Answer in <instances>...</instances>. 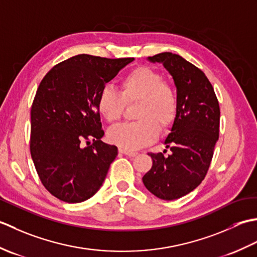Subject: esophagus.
I'll list each match as a JSON object with an SVG mask.
<instances>
[{
  "instance_id": "obj_1",
  "label": "esophagus",
  "mask_w": 257,
  "mask_h": 257,
  "mask_svg": "<svg viewBox=\"0 0 257 257\" xmlns=\"http://www.w3.org/2000/svg\"><path fill=\"white\" fill-rule=\"evenodd\" d=\"M119 151L121 152V154H123L125 156H129V157H136V156L138 155L137 152H134V151H130V150H125V149H121V148L119 149Z\"/></svg>"
}]
</instances>
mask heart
<instances>
[{
  "label": "heart",
  "instance_id": "b5f03b06",
  "mask_svg": "<svg viewBox=\"0 0 257 257\" xmlns=\"http://www.w3.org/2000/svg\"><path fill=\"white\" fill-rule=\"evenodd\" d=\"M138 101V121L124 123L109 130L108 139L121 149L136 150L157 140L159 129H170L177 117V92L163 76L147 66L133 69L121 79L120 92L103 86L97 95V109L109 123L122 118L127 103Z\"/></svg>",
  "mask_w": 257,
  "mask_h": 257
}]
</instances>
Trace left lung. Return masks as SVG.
I'll use <instances>...</instances> for the list:
<instances>
[{"label":"left lung","mask_w":257,"mask_h":257,"mask_svg":"<svg viewBox=\"0 0 257 257\" xmlns=\"http://www.w3.org/2000/svg\"><path fill=\"white\" fill-rule=\"evenodd\" d=\"M162 64L177 87L178 112L171 133L165 140L167 150L149 154L152 167L143 182L162 200H176L193 191L209 170L219 139L220 106L205 74L183 57L169 52L148 57Z\"/></svg>","instance_id":"1"}]
</instances>
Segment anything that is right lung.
Segmentation results:
<instances>
[{
	"instance_id": "right-lung-1",
	"label": "right lung",
	"mask_w": 257,
	"mask_h": 257,
	"mask_svg": "<svg viewBox=\"0 0 257 257\" xmlns=\"http://www.w3.org/2000/svg\"><path fill=\"white\" fill-rule=\"evenodd\" d=\"M133 61L80 54L42 79L31 108L30 149L43 185L57 199L79 203L105 181L118 149L101 141L97 95Z\"/></svg>"
}]
</instances>
